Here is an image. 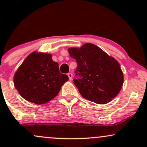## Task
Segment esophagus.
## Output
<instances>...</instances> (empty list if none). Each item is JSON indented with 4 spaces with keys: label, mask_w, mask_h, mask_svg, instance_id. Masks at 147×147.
<instances>
[{
    "label": "esophagus",
    "mask_w": 147,
    "mask_h": 147,
    "mask_svg": "<svg viewBox=\"0 0 147 147\" xmlns=\"http://www.w3.org/2000/svg\"><path fill=\"white\" fill-rule=\"evenodd\" d=\"M68 77H69V79H70V80H72V73H68Z\"/></svg>",
    "instance_id": "obj_1"
}]
</instances>
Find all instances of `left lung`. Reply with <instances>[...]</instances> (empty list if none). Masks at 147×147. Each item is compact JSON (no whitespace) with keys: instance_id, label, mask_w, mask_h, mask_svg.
Instances as JSON below:
<instances>
[{"instance_id":"obj_1","label":"left lung","mask_w":147,"mask_h":147,"mask_svg":"<svg viewBox=\"0 0 147 147\" xmlns=\"http://www.w3.org/2000/svg\"><path fill=\"white\" fill-rule=\"evenodd\" d=\"M68 52L77 63L73 82L82 97L104 104L118 95L124 76L117 60L92 43L69 48Z\"/></svg>"}]
</instances>
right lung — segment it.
Segmentation results:
<instances>
[{
  "label": "right lung",
  "instance_id": "add662e5",
  "mask_svg": "<svg viewBox=\"0 0 147 147\" xmlns=\"http://www.w3.org/2000/svg\"><path fill=\"white\" fill-rule=\"evenodd\" d=\"M68 80V75L61 73L51 55L36 52L25 59L14 77V86L20 95L36 104H45L56 97Z\"/></svg>",
  "mask_w": 147,
  "mask_h": 147
}]
</instances>
